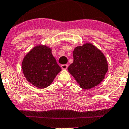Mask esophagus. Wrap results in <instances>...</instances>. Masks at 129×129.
Returning a JSON list of instances; mask_svg holds the SVG:
<instances>
[{"label": "esophagus", "mask_w": 129, "mask_h": 129, "mask_svg": "<svg viewBox=\"0 0 129 129\" xmlns=\"http://www.w3.org/2000/svg\"><path fill=\"white\" fill-rule=\"evenodd\" d=\"M68 65L67 64H64V65H61V67L62 70H67V68H68Z\"/></svg>", "instance_id": "esophagus-1"}]
</instances>
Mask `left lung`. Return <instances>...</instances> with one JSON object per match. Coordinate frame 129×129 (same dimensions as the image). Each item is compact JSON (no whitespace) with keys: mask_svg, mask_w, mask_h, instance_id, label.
<instances>
[{"mask_svg":"<svg viewBox=\"0 0 129 129\" xmlns=\"http://www.w3.org/2000/svg\"><path fill=\"white\" fill-rule=\"evenodd\" d=\"M73 55L74 62L68 70L80 87L89 90L99 85L108 69L104 54L94 45L87 43L75 48Z\"/></svg>","mask_w":129,"mask_h":129,"instance_id":"obj_1","label":"left lung"}]
</instances>
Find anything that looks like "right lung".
Wrapping results in <instances>:
<instances>
[{"label":"right lung","mask_w":129,"mask_h":129,"mask_svg":"<svg viewBox=\"0 0 129 129\" xmlns=\"http://www.w3.org/2000/svg\"><path fill=\"white\" fill-rule=\"evenodd\" d=\"M22 69L26 79L39 89L50 85L61 71L51 48L42 45L35 46L26 54L22 60Z\"/></svg>","instance_id":"add662e5"}]
</instances>
